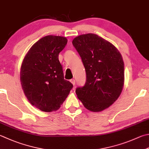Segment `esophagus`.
Instances as JSON below:
<instances>
[{
    "label": "esophagus",
    "instance_id": "esophagus-1",
    "mask_svg": "<svg viewBox=\"0 0 149 149\" xmlns=\"http://www.w3.org/2000/svg\"><path fill=\"white\" fill-rule=\"evenodd\" d=\"M70 81H71V82L72 83V85H73V86L75 85V80L74 79H71Z\"/></svg>",
    "mask_w": 149,
    "mask_h": 149
}]
</instances>
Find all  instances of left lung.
I'll return each instance as SVG.
<instances>
[{
  "mask_svg": "<svg viewBox=\"0 0 149 149\" xmlns=\"http://www.w3.org/2000/svg\"><path fill=\"white\" fill-rule=\"evenodd\" d=\"M72 43L86 72L85 85L76 89L78 99L91 111L108 108L118 99L124 85L121 54L113 45L95 33L77 36Z\"/></svg>",
  "mask_w": 149,
  "mask_h": 149,
  "instance_id": "left-lung-1",
  "label": "left lung"
}]
</instances>
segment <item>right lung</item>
<instances>
[{
    "instance_id": "right-lung-1",
    "label": "right lung",
    "mask_w": 149,
    "mask_h": 149,
    "mask_svg": "<svg viewBox=\"0 0 149 149\" xmlns=\"http://www.w3.org/2000/svg\"><path fill=\"white\" fill-rule=\"evenodd\" d=\"M65 37L47 36L33 45L22 61L20 80L30 104L40 110H58L73 85L64 79L58 56L65 48Z\"/></svg>"
}]
</instances>
